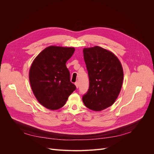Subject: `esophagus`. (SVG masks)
<instances>
[{
  "instance_id": "esophagus-1",
  "label": "esophagus",
  "mask_w": 154,
  "mask_h": 154,
  "mask_svg": "<svg viewBox=\"0 0 154 154\" xmlns=\"http://www.w3.org/2000/svg\"><path fill=\"white\" fill-rule=\"evenodd\" d=\"M74 84H75V85H76V88H78V86H79V83H78V82H75V83H74Z\"/></svg>"
}]
</instances>
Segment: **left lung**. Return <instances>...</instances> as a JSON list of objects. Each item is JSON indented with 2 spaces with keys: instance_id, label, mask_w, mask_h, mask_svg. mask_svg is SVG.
<instances>
[{
  "instance_id": "left-lung-1",
  "label": "left lung",
  "mask_w": 154,
  "mask_h": 154,
  "mask_svg": "<svg viewBox=\"0 0 154 154\" xmlns=\"http://www.w3.org/2000/svg\"><path fill=\"white\" fill-rule=\"evenodd\" d=\"M83 52L89 87L82 100L87 108L100 111L117 99L123 84V68L114 54L99 46L84 48Z\"/></svg>"
}]
</instances>
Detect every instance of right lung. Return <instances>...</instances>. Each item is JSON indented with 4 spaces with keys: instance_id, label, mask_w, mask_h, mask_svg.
<instances>
[{
    "instance_id": "add662e5",
    "label": "right lung",
    "mask_w": 154,
    "mask_h": 154,
    "mask_svg": "<svg viewBox=\"0 0 154 154\" xmlns=\"http://www.w3.org/2000/svg\"><path fill=\"white\" fill-rule=\"evenodd\" d=\"M74 51L73 48L49 46L32 62L29 73L31 87L37 100L45 108H62L76 90L66 65Z\"/></svg>"
}]
</instances>
